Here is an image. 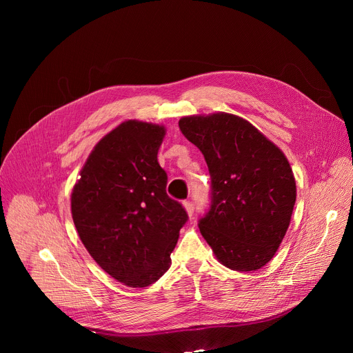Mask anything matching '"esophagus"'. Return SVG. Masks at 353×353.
Returning a JSON list of instances; mask_svg holds the SVG:
<instances>
[{
    "label": "esophagus",
    "mask_w": 353,
    "mask_h": 353,
    "mask_svg": "<svg viewBox=\"0 0 353 353\" xmlns=\"http://www.w3.org/2000/svg\"><path fill=\"white\" fill-rule=\"evenodd\" d=\"M183 208H184V210H186V213H188L189 216H192V214H193V212H194V206H193V203H192V201H183Z\"/></svg>",
    "instance_id": "1"
}]
</instances>
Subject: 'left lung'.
Wrapping results in <instances>:
<instances>
[{"mask_svg": "<svg viewBox=\"0 0 353 353\" xmlns=\"http://www.w3.org/2000/svg\"><path fill=\"white\" fill-rule=\"evenodd\" d=\"M179 127L205 156L212 177L201 236L223 266L263 268L282 243L296 201L285 153L248 120L223 111L181 117Z\"/></svg>", "mask_w": 353, "mask_h": 353, "instance_id": "8db88e82", "label": "left lung"}]
</instances>
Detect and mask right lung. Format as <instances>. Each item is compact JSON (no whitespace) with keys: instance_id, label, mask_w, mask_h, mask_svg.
I'll return each instance as SVG.
<instances>
[{"instance_id":"add662e5","label":"right lung","mask_w":353,"mask_h":353,"mask_svg":"<svg viewBox=\"0 0 353 353\" xmlns=\"http://www.w3.org/2000/svg\"><path fill=\"white\" fill-rule=\"evenodd\" d=\"M163 124L125 120L87 157L71 192V216L97 265L128 288H145L169 270L188 213L165 193L157 161Z\"/></svg>"}]
</instances>
